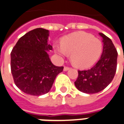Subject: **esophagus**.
<instances>
[{"mask_svg":"<svg viewBox=\"0 0 124 124\" xmlns=\"http://www.w3.org/2000/svg\"><path fill=\"white\" fill-rule=\"evenodd\" d=\"M70 70V68L67 67V66H65L64 68V71H68V70Z\"/></svg>","mask_w":124,"mask_h":124,"instance_id":"34e87169","label":"esophagus"}]
</instances>
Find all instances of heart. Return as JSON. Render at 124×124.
<instances>
[{
    "label": "heart",
    "mask_w": 124,
    "mask_h": 124,
    "mask_svg": "<svg viewBox=\"0 0 124 124\" xmlns=\"http://www.w3.org/2000/svg\"><path fill=\"white\" fill-rule=\"evenodd\" d=\"M54 52L60 58L70 55V60L76 67L85 69L91 67L98 60L102 50L98 38L84 32H78L62 38L61 45L54 44Z\"/></svg>",
    "instance_id": "heart-1"
}]
</instances>
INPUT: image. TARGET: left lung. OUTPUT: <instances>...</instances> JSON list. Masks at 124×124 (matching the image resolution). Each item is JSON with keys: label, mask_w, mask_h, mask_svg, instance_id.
Wrapping results in <instances>:
<instances>
[{"label": "left lung", "mask_w": 124, "mask_h": 124, "mask_svg": "<svg viewBox=\"0 0 124 124\" xmlns=\"http://www.w3.org/2000/svg\"><path fill=\"white\" fill-rule=\"evenodd\" d=\"M104 44L103 52L96 64L91 69L78 70V76L74 84L76 88L86 93H95L103 90L114 77L117 68V52L112 41L100 33Z\"/></svg>", "instance_id": "8db88e82"}]
</instances>
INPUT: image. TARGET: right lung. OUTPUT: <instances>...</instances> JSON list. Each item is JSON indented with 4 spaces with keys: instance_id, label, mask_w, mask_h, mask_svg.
<instances>
[{
    "instance_id": "1",
    "label": "right lung",
    "mask_w": 124,
    "mask_h": 124,
    "mask_svg": "<svg viewBox=\"0 0 124 124\" xmlns=\"http://www.w3.org/2000/svg\"><path fill=\"white\" fill-rule=\"evenodd\" d=\"M49 31L38 28L28 32L18 40L10 54V67L16 86L32 96L48 93L57 75L64 67L54 65L47 52Z\"/></svg>"
}]
</instances>
